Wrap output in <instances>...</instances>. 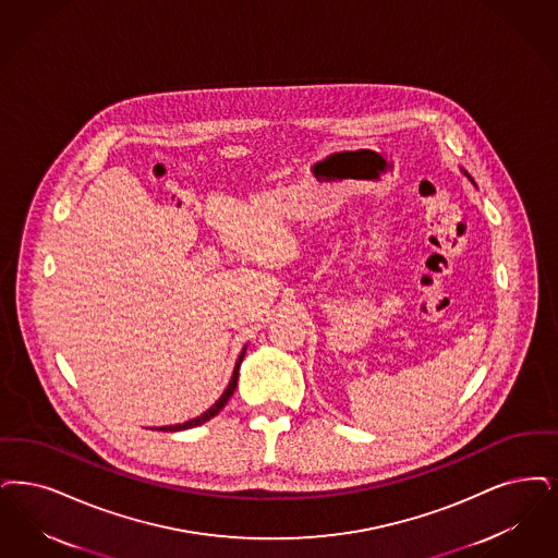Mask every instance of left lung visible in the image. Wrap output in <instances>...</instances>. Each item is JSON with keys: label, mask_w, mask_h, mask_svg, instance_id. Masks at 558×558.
Wrapping results in <instances>:
<instances>
[{"label": "left lung", "mask_w": 558, "mask_h": 558, "mask_svg": "<svg viewBox=\"0 0 558 558\" xmlns=\"http://www.w3.org/2000/svg\"><path fill=\"white\" fill-rule=\"evenodd\" d=\"M465 177H468L469 180H471V177H469L468 172H465ZM473 182V180H471Z\"/></svg>", "instance_id": "left-lung-1"}]
</instances>
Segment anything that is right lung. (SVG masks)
<instances>
[{
  "mask_svg": "<svg viewBox=\"0 0 558 558\" xmlns=\"http://www.w3.org/2000/svg\"><path fill=\"white\" fill-rule=\"evenodd\" d=\"M245 349L241 351V355L236 359V365H234V372H232V378L228 381V386H226V390L222 392V397L218 399V401L214 402L205 413H201L199 417H195V420H189V422H184V424L177 425H166V427H159V432H180V429H189V427H197V425L205 424V422H209L211 417H216L220 411L223 409V404L228 402V399L234 395V388H236V379H239V369H241V363H243V359H245Z\"/></svg>",
  "mask_w": 558,
  "mask_h": 558,
  "instance_id": "1",
  "label": "right lung"
}]
</instances>
